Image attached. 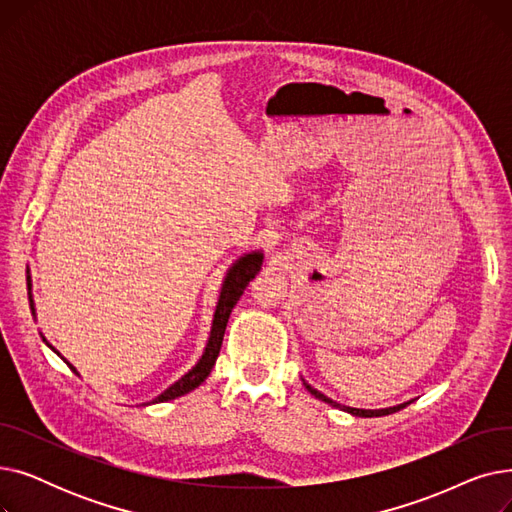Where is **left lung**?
<instances>
[{"label": "left lung", "instance_id": "obj_1", "mask_svg": "<svg viewBox=\"0 0 512 512\" xmlns=\"http://www.w3.org/2000/svg\"><path fill=\"white\" fill-rule=\"evenodd\" d=\"M305 388L315 396V398H319V400H324V402H328V405H332V407H336V409H342V411H346V413H351V415H357V417H382V415H390V413H396V411H400V409H405L409 402H405V405H398V407H390V409H380V411H367V409H353V407H342V405H338V402H334L332 398H328L326 394H321L319 390H315V388H311L309 384H305Z\"/></svg>", "mask_w": 512, "mask_h": 512}]
</instances>
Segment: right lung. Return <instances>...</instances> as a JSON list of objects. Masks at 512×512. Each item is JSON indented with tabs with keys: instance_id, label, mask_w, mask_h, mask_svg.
<instances>
[{
	"instance_id": "1",
	"label": "right lung",
	"mask_w": 512,
	"mask_h": 512,
	"mask_svg": "<svg viewBox=\"0 0 512 512\" xmlns=\"http://www.w3.org/2000/svg\"><path fill=\"white\" fill-rule=\"evenodd\" d=\"M261 261H263V255L261 253H249L245 257H240L234 265L232 270L228 272L224 284H222V292H220V301H218V307H215V313H213V326H211V334H209V340H207V346H205V353L203 357L199 359V363L184 373L182 378L178 382H174L168 390L161 392L155 400L151 402H166V400H174L186 392L195 390L197 386H201L207 375L211 373V367L215 365V359H218L220 355V348H222V340H224V332H226V324H228V317L234 309V305L238 303V299L242 297V292H245V288L249 286V282L259 274L261 270ZM29 290H31V278H29ZM31 299V294H29ZM33 303V299H31ZM33 313H35V307H33ZM45 340V338H43ZM45 344L51 348L53 353H58L56 348H53L47 340ZM60 355V353H58ZM64 363L76 373V369L64 359Z\"/></svg>"
}]
</instances>
